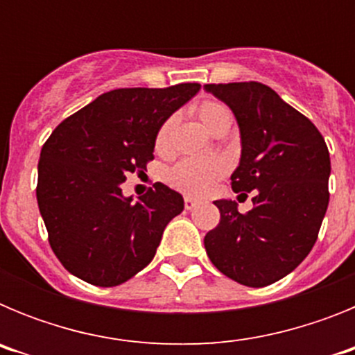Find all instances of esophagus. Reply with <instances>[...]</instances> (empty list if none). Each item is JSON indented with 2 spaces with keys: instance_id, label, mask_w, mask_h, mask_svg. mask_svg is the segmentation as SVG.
<instances>
[{
  "instance_id": "esophagus-1",
  "label": "esophagus",
  "mask_w": 355,
  "mask_h": 355,
  "mask_svg": "<svg viewBox=\"0 0 355 355\" xmlns=\"http://www.w3.org/2000/svg\"><path fill=\"white\" fill-rule=\"evenodd\" d=\"M197 205V199H193V197H184V209H193Z\"/></svg>"
}]
</instances>
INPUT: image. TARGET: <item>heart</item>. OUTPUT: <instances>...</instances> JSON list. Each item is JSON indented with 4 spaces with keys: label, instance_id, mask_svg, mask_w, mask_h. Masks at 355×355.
Wrapping results in <instances>:
<instances>
[{
    "label": "heart",
    "instance_id": "obj_1",
    "mask_svg": "<svg viewBox=\"0 0 355 355\" xmlns=\"http://www.w3.org/2000/svg\"><path fill=\"white\" fill-rule=\"evenodd\" d=\"M196 112L200 122L211 133L224 122H231L229 110L218 101L208 99V101L199 103ZM172 128H174L172 119H168L159 128L155 142L158 153H167L171 149ZM225 172H227V163L220 158H184L168 171L167 180L180 192L188 193V196H205Z\"/></svg>",
    "mask_w": 355,
    "mask_h": 355
}]
</instances>
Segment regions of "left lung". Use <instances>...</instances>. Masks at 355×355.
<instances>
[{
    "label": "left lung",
    "mask_w": 355,
    "mask_h": 355,
    "mask_svg": "<svg viewBox=\"0 0 355 355\" xmlns=\"http://www.w3.org/2000/svg\"><path fill=\"white\" fill-rule=\"evenodd\" d=\"M233 110L241 158L231 175L236 193L254 192V208L215 200L220 222L205 236L208 258L229 279L263 288L295 270L311 252L329 206L331 158L306 115L258 81L205 85Z\"/></svg>",
    "instance_id": "1"
}]
</instances>
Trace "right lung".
<instances>
[{
  "instance_id": "right-lung-1",
  "label": "right lung",
  "mask_w": 355,
  "mask_h": 355,
  "mask_svg": "<svg viewBox=\"0 0 355 355\" xmlns=\"http://www.w3.org/2000/svg\"><path fill=\"white\" fill-rule=\"evenodd\" d=\"M199 89L110 90L62 121L44 144L37 202L49 245L72 275L117 286L155 258L165 225L183 211V197L156 183L133 202L121 184L146 171L162 124Z\"/></svg>"
}]
</instances>
